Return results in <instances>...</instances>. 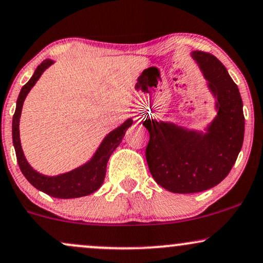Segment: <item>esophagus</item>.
I'll list each match as a JSON object with an SVG mask.
<instances>
[{
  "mask_svg": "<svg viewBox=\"0 0 263 263\" xmlns=\"http://www.w3.org/2000/svg\"><path fill=\"white\" fill-rule=\"evenodd\" d=\"M136 119H137V120H141V119H142V116H141V115H136Z\"/></svg>",
  "mask_w": 263,
  "mask_h": 263,
  "instance_id": "obj_1",
  "label": "esophagus"
}]
</instances>
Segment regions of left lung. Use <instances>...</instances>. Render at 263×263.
Listing matches in <instances>:
<instances>
[{
	"label": "left lung",
	"mask_w": 263,
	"mask_h": 263,
	"mask_svg": "<svg viewBox=\"0 0 263 263\" xmlns=\"http://www.w3.org/2000/svg\"><path fill=\"white\" fill-rule=\"evenodd\" d=\"M191 55L217 98L218 114L207 134L149 118L143 121L149 132L145 148L149 172L158 185L174 194H195L223 181L236 162L245 131L238 85L223 63L210 52Z\"/></svg>",
	"instance_id": "8db88e82"
}]
</instances>
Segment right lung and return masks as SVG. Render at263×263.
I'll use <instances>...</instances> for the list:
<instances>
[{
    "label": "right lung",
    "mask_w": 263,
    "mask_h": 263,
    "mask_svg": "<svg viewBox=\"0 0 263 263\" xmlns=\"http://www.w3.org/2000/svg\"><path fill=\"white\" fill-rule=\"evenodd\" d=\"M50 65H52L51 60H45V61H43L37 66L33 77L21 89L20 97L17 99V106H15V112L13 115V122H12V137H13V145L15 149V156H17V162L25 179L34 187L45 192L46 195L52 196L55 198L83 197V196H88L96 192L103 185L109 158L112 154V152L118 148V145L121 143L123 136L126 134V129L132 125V120H126L120 127L110 132L104 138V141L101 142L100 147L98 148L94 157L84 165L58 176H46L35 172L28 164L23 154V151H22L20 140V118L25 97L33 88V85L36 83V81L39 80L43 72Z\"/></svg>",
    "instance_id": "obj_1"
}]
</instances>
